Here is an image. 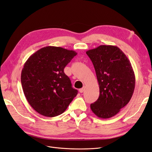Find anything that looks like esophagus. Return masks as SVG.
I'll return each instance as SVG.
<instances>
[{"instance_id":"1","label":"esophagus","mask_w":152,"mask_h":152,"mask_svg":"<svg viewBox=\"0 0 152 152\" xmlns=\"http://www.w3.org/2000/svg\"><path fill=\"white\" fill-rule=\"evenodd\" d=\"M84 90H85V87H83V88H80V89H79V92H80V93H82L83 91H84Z\"/></svg>"}]
</instances>
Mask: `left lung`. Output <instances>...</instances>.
<instances>
[{"instance_id":"1","label":"left lung","mask_w":152,"mask_h":152,"mask_svg":"<svg viewBox=\"0 0 152 152\" xmlns=\"http://www.w3.org/2000/svg\"><path fill=\"white\" fill-rule=\"evenodd\" d=\"M91 60L99 85V96L91 104L92 111L100 118L117 114L129 102L135 87L132 64L118 46L101 45L86 51Z\"/></svg>"}]
</instances>
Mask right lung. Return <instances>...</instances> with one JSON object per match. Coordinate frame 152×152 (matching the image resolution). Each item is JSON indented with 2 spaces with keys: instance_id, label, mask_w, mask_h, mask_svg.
I'll return each instance as SVG.
<instances>
[{
  "instance_id": "right-lung-1",
  "label": "right lung",
  "mask_w": 152,
  "mask_h": 152,
  "mask_svg": "<svg viewBox=\"0 0 152 152\" xmlns=\"http://www.w3.org/2000/svg\"><path fill=\"white\" fill-rule=\"evenodd\" d=\"M77 54L49 46L36 51L26 61L20 76L23 92L39 114L50 118L58 116L77 95L64 73L65 67Z\"/></svg>"
}]
</instances>
